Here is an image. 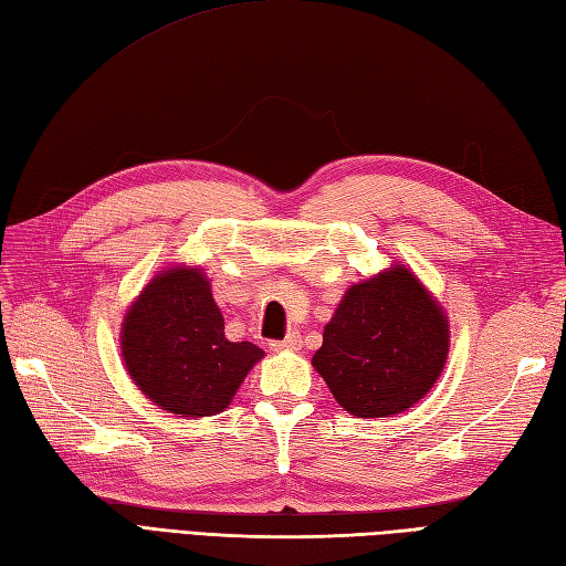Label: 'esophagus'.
<instances>
[{
	"mask_svg": "<svg viewBox=\"0 0 566 566\" xmlns=\"http://www.w3.org/2000/svg\"><path fill=\"white\" fill-rule=\"evenodd\" d=\"M301 347V335L298 333H289L284 339H272L270 349L272 352H284V349H298Z\"/></svg>",
	"mask_w": 566,
	"mask_h": 566,
	"instance_id": "esophagus-1",
	"label": "esophagus"
}]
</instances>
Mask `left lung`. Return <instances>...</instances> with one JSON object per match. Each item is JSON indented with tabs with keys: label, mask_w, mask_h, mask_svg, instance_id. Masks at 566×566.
Returning <instances> with one entry per match:
<instances>
[{
	"label": "left lung",
	"mask_w": 566,
	"mask_h": 566,
	"mask_svg": "<svg viewBox=\"0 0 566 566\" xmlns=\"http://www.w3.org/2000/svg\"><path fill=\"white\" fill-rule=\"evenodd\" d=\"M449 357V323L400 265L354 284L323 331L313 366L349 415L390 417L437 384Z\"/></svg>",
	"instance_id": "1"
}]
</instances>
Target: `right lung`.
<instances>
[{
  "mask_svg": "<svg viewBox=\"0 0 566 566\" xmlns=\"http://www.w3.org/2000/svg\"><path fill=\"white\" fill-rule=\"evenodd\" d=\"M260 357L253 343H231L223 335L221 311L200 270L161 272L123 323L129 376L144 396L174 415L221 412Z\"/></svg>",
  "mask_w": 566,
  "mask_h": 566,
  "instance_id": "right-lung-1",
  "label": "right lung"
}]
</instances>
